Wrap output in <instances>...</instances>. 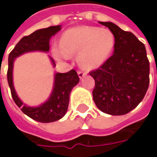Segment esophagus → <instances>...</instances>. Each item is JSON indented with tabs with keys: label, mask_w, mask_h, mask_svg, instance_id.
<instances>
[{
	"label": "esophagus",
	"mask_w": 157,
	"mask_h": 157,
	"mask_svg": "<svg viewBox=\"0 0 157 157\" xmlns=\"http://www.w3.org/2000/svg\"><path fill=\"white\" fill-rule=\"evenodd\" d=\"M78 77L82 78H84L85 76L86 75V72H85V71H78Z\"/></svg>",
	"instance_id": "esophagus-1"
}]
</instances>
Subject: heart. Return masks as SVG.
<instances>
[{"label": "heart", "mask_w": 157, "mask_h": 157, "mask_svg": "<svg viewBox=\"0 0 157 157\" xmlns=\"http://www.w3.org/2000/svg\"><path fill=\"white\" fill-rule=\"evenodd\" d=\"M115 45L113 34L108 29L71 28L62 34L60 44H54L52 52L57 60H69L78 54V62L85 68H96L111 56Z\"/></svg>", "instance_id": "heart-1"}]
</instances>
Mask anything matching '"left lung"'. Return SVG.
<instances>
[{"label":"left lung","mask_w":157,"mask_h":157,"mask_svg":"<svg viewBox=\"0 0 157 157\" xmlns=\"http://www.w3.org/2000/svg\"><path fill=\"white\" fill-rule=\"evenodd\" d=\"M115 38L113 54L90 72L95 80L93 97L100 111L123 115L140 104L149 84V62L145 46L136 36L111 21H99Z\"/></svg>","instance_id":"obj_1"}]
</instances>
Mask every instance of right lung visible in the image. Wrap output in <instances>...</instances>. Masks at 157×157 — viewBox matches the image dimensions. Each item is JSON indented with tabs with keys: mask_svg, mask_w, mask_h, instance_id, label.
I'll return each instance as SVG.
<instances>
[{
	"mask_svg": "<svg viewBox=\"0 0 157 157\" xmlns=\"http://www.w3.org/2000/svg\"><path fill=\"white\" fill-rule=\"evenodd\" d=\"M61 25H57L34 31L29 36L22 37L9 55L8 82L11 90L12 98L23 113L35 121L43 123L56 121L65 115L69 105L70 94L72 88L79 82V78L75 70H71L65 73L55 72L53 88L49 98L39 105L30 106L23 103L15 92L13 81L14 63L16 57L28 52H49L50 40L52 36L61 30ZM49 58L52 66L55 67V61L50 56Z\"/></svg>",
	"mask_w": 157,
	"mask_h": 157,
	"instance_id": "right-lung-1",
	"label": "right lung"
}]
</instances>
